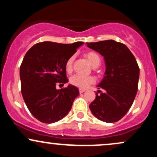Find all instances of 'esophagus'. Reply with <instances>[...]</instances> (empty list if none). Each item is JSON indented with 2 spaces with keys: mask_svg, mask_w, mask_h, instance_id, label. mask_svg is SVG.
Listing matches in <instances>:
<instances>
[{
  "mask_svg": "<svg viewBox=\"0 0 157 157\" xmlns=\"http://www.w3.org/2000/svg\"><path fill=\"white\" fill-rule=\"evenodd\" d=\"M86 91V89H79V92L80 93H83Z\"/></svg>",
  "mask_w": 157,
  "mask_h": 157,
  "instance_id": "obj_1",
  "label": "esophagus"
}]
</instances>
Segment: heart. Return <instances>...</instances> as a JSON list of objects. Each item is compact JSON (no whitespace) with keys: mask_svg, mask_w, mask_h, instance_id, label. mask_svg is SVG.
<instances>
[{"mask_svg":"<svg viewBox=\"0 0 157 157\" xmlns=\"http://www.w3.org/2000/svg\"><path fill=\"white\" fill-rule=\"evenodd\" d=\"M85 57L88 59L90 63L93 67H97L100 63V57L97 52L90 51L85 53ZM75 60V56L72 55L69 57L65 63V68L67 72L70 73L72 71L73 63ZM95 77L93 76H82L80 75H75L70 77L69 82L72 86L80 88V89H86L90 86V85L94 83Z\"/></svg>","mask_w":157,"mask_h":157,"instance_id":"heart-1","label":"heart"}]
</instances>
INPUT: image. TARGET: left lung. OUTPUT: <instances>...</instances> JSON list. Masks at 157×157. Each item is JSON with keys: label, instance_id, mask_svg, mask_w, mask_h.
Returning a JSON list of instances; mask_svg holds the SVG:
<instances>
[{"label": "left lung", "instance_id": "left-lung-1", "mask_svg": "<svg viewBox=\"0 0 157 157\" xmlns=\"http://www.w3.org/2000/svg\"><path fill=\"white\" fill-rule=\"evenodd\" d=\"M88 47L103 56L106 70L96 98L89 105L97 119L117 122L132 105L138 90L140 68L128 48L113 40L87 43Z\"/></svg>", "mask_w": 157, "mask_h": 157}]
</instances>
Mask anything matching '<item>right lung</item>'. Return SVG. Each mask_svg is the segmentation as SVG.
<instances>
[{
	"mask_svg": "<svg viewBox=\"0 0 157 157\" xmlns=\"http://www.w3.org/2000/svg\"><path fill=\"white\" fill-rule=\"evenodd\" d=\"M82 44L45 41L34 45L25 55L20 67L21 93L28 109L39 121L55 122L71 110L78 89L69 85L57 90L56 84L63 86L68 81L65 63Z\"/></svg>",
	"mask_w": 157,
	"mask_h": 157,
	"instance_id": "add662e5",
	"label": "right lung"
}]
</instances>
